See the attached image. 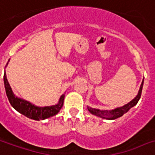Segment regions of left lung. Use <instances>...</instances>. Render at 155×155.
<instances>
[{
  "label": "left lung",
  "mask_w": 155,
  "mask_h": 155,
  "mask_svg": "<svg viewBox=\"0 0 155 155\" xmlns=\"http://www.w3.org/2000/svg\"><path fill=\"white\" fill-rule=\"evenodd\" d=\"M143 81L141 82V85L140 86V90H139V92L135 98H134L132 101H130L128 104L124 105V106L121 107H118V108H116L112 110V111H101V110H99V109H94L92 108V107H88L89 111L91 112V114L93 115H95L97 116H99L101 118L107 119V120H115L116 118H119L122 116L124 113H126L127 111H129V109L133 107L134 106H135L137 102L139 101V99L141 98V91H142V87H143Z\"/></svg>",
  "instance_id": "1"
}]
</instances>
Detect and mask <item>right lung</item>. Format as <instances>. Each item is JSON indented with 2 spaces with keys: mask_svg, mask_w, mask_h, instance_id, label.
Masks as SVG:
<instances>
[{
  "mask_svg": "<svg viewBox=\"0 0 155 155\" xmlns=\"http://www.w3.org/2000/svg\"><path fill=\"white\" fill-rule=\"evenodd\" d=\"M4 84L7 97H8V99H9L12 107L18 112L26 116L28 118L32 119V120H44V119L55 116L56 114L58 113L64 104V94L61 95L59 103L56 105L51 107H39L35 106L24 99L18 98L14 95L12 91L9 81L7 80L5 71L4 74Z\"/></svg>",
  "mask_w": 155,
  "mask_h": 155,
  "instance_id": "1",
  "label": "right lung"
}]
</instances>
